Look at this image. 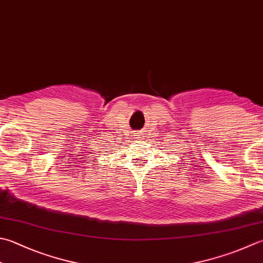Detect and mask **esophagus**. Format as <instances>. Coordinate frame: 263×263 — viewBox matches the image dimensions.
Returning a JSON list of instances; mask_svg holds the SVG:
<instances>
[{
  "label": "esophagus",
  "instance_id": "34e87169",
  "mask_svg": "<svg viewBox=\"0 0 263 263\" xmlns=\"http://www.w3.org/2000/svg\"><path fill=\"white\" fill-rule=\"evenodd\" d=\"M140 138H142V137H140Z\"/></svg>",
  "mask_w": 263,
  "mask_h": 263
}]
</instances>
